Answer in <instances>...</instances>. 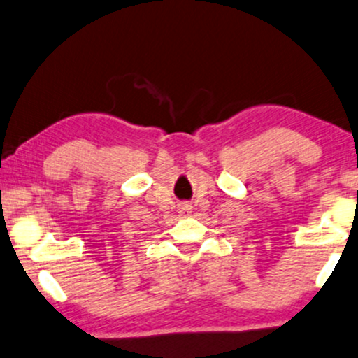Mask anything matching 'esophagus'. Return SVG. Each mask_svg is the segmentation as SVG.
Returning <instances> with one entry per match:
<instances>
[{
    "label": "esophagus",
    "mask_w": 358,
    "mask_h": 358,
    "mask_svg": "<svg viewBox=\"0 0 358 358\" xmlns=\"http://www.w3.org/2000/svg\"><path fill=\"white\" fill-rule=\"evenodd\" d=\"M192 213V206L191 204H180L179 206V214L180 215H189Z\"/></svg>",
    "instance_id": "esophagus-1"
}]
</instances>
